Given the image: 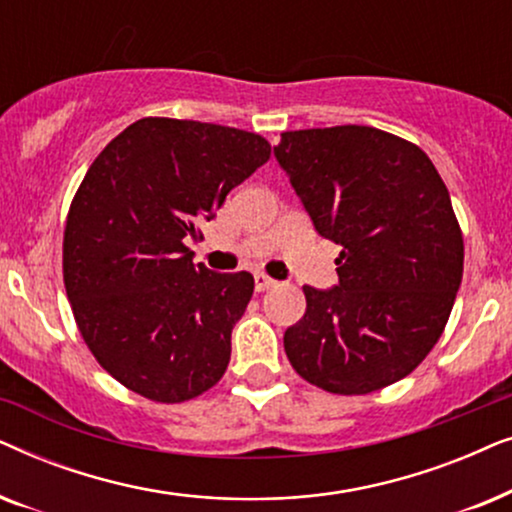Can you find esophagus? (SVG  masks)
I'll return each instance as SVG.
<instances>
[{
    "instance_id": "1",
    "label": "esophagus",
    "mask_w": 512,
    "mask_h": 512,
    "mask_svg": "<svg viewBox=\"0 0 512 512\" xmlns=\"http://www.w3.org/2000/svg\"><path fill=\"white\" fill-rule=\"evenodd\" d=\"M275 284H277L275 279H270L268 275H263V272H258V275L254 277L256 291H268V289H272V286H275Z\"/></svg>"
}]
</instances>
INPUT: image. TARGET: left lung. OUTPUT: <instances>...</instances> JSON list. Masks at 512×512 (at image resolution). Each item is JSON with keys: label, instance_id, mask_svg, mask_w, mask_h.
Instances as JSON below:
<instances>
[{"label": "left lung", "instance_id": "8db88e82", "mask_svg": "<svg viewBox=\"0 0 512 512\" xmlns=\"http://www.w3.org/2000/svg\"><path fill=\"white\" fill-rule=\"evenodd\" d=\"M275 158L326 240L340 244L338 286H303L307 310L284 349L314 387L361 396L426 359L464 275L450 193L417 144L335 125L282 132Z\"/></svg>", "mask_w": 512, "mask_h": 512}]
</instances>
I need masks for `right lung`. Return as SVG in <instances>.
Instances as JSON below:
<instances>
[{"mask_svg": "<svg viewBox=\"0 0 512 512\" xmlns=\"http://www.w3.org/2000/svg\"><path fill=\"white\" fill-rule=\"evenodd\" d=\"M268 158L256 132L139 118L88 167L67 214L62 275L83 340L123 387L181 403L226 373L254 277L195 265L186 242Z\"/></svg>", "mask_w": 512, "mask_h": 512, "instance_id": "add662e5", "label": "right lung"}]
</instances>
